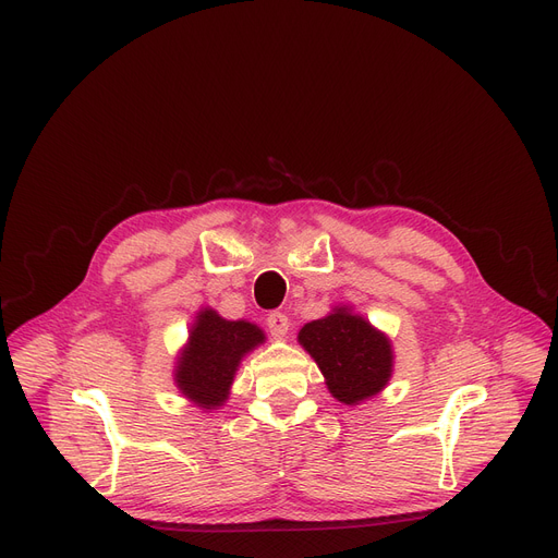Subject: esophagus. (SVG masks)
<instances>
[{
    "mask_svg": "<svg viewBox=\"0 0 558 558\" xmlns=\"http://www.w3.org/2000/svg\"><path fill=\"white\" fill-rule=\"evenodd\" d=\"M267 326H269L271 337L282 339V337L287 335V330H289V318H287V314H282V312H271V314L267 316Z\"/></svg>",
    "mask_w": 558,
    "mask_h": 558,
    "instance_id": "1",
    "label": "esophagus"
}]
</instances>
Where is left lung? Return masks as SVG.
I'll return each instance as SVG.
<instances>
[{"mask_svg":"<svg viewBox=\"0 0 558 558\" xmlns=\"http://www.w3.org/2000/svg\"><path fill=\"white\" fill-rule=\"evenodd\" d=\"M299 341L326 375L330 393L345 404H357L389 383L391 343L362 316L337 310L307 324Z\"/></svg>","mask_w":558,"mask_h":558,"instance_id":"left-lung-1","label":"left lung"}]
</instances>
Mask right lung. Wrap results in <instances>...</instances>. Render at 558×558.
I'll return each mask as SVG.
<instances>
[{"label": "right lung", "mask_w": 558, "mask_h": 558, "mask_svg": "<svg viewBox=\"0 0 558 558\" xmlns=\"http://www.w3.org/2000/svg\"><path fill=\"white\" fill-rule=\"evenodd\" d=\"M262 341V330L246 320H226L213 310L201 312L175 371L179 389L203 409L219 407L228 398L240 360Z\"/></svg>", "instance_id": "right-lung-1"}]
</instances>
